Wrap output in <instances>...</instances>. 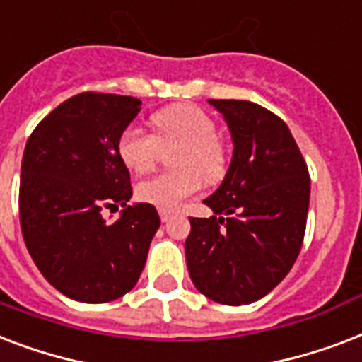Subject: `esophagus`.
<instances>
[{"mask_svg":"<svg viewBox=\"0 0 362 362\" xmlns=\"http://www.w3.org/2000/svg\"><path fill=\"white\" fill-rule=\"evenodd\" d=\"M160 219L162 223H168V221L172 219V213L166 211V209H160Z\"/></svg>","mask_w":362,"mask_h":362,"instance_id":"34e87169","label":"esophagus"}]
</instances>
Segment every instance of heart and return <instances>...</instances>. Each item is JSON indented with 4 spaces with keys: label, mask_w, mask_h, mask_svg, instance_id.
I'll return each mask as SVG.
<instances>
[{
    "label": "heart",
    "mask_w": 362,
    "mask_h": 362,
    "mask_svg": "<svg viewBox=\"0 0 362 362\" xmlns=\"http://www.w3.org/2000/svg\"><path fill=\"white\" fill-rule=\"evenodd\" d=\"M155 136L137 126L122 130L117 141L120 162L130 172H147L160 153V145H179L172 172H162L137 183L136 196L145 204L173 211L200 189L202 177L217 181L226 168V155L215 137V122L200 107L181 103L153 115Z\"/></svg>",
    "instance_id": "1"
}]
</instances>
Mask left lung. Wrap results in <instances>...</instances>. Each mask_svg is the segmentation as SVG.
<instances>
[{"instance_id":"left-lung-1","label":"left lung","mask_w":362,"mask_h":362,"mask_svg":"<svg viewBox=\"0 0 362 362\" xmlns=\"http://www.w3.org/2000/svg\"><path fill=\"white\" fill-rule=\"evenodd\" d=\"M230 132L232 160L204 204L209 219L190 217L185 242L194 287L209 300L242 306L283 281L300 253L310 175L295 137L277 115L245 100H209Z\"/></svg>"}]
</instances>
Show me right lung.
Listing matches in <instances>:
<instances>
[{
  "mask_svg": "<svg viewBox=\"0 0 362 362\" xmlns=\"http://www.w3.org/2000/svg\"><path fill=\"white\" fill-rule=\"evenodd\" d=\"M141 102L83 92L45 117L21 168V226L43 277L85 304L117 300L134 288L160 226L156 207L132 204L130 172L117 141ZM122 205L109 223L101 211Z\"/></svg>",
  "mask_w": 362,
  "mask_h": 362,
  "instance_id": "obj_1",
  "label": "right lung"
}]
</instances>
